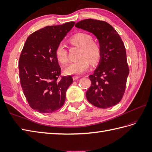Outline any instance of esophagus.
Returning a JSON list of instances; mask_svg holds the SVG:
<instances>
[{
    "label": "esophagus",
    "instance_id": "1",
    "mask_svg": "<svg viewBox=\"0 0 152 152\" xmlns=\"http://www.w3.org/2000/svg\"><path fill=\"white\" fill-rule=\"evenodd\" d=\"M80 76H73V80H77V79H79L80 78Z\"/></svg>",
    "mask_w": 152,
    "mask_h": 152
}]
</instances>
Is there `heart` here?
I'll return each instance as SVG.
<instances>
[{"mask_svg":"<svg viewBox=\"0 0 152 152\" xmlns=\"http://www.w3.org/2000/svg\"><path fill=\"white\" fill-rule=\"evenodd\" d=\"M69 42L72 45L81 48L79 54L80 59L70 64L65 69L67 75H80L85 72L92 64H96L100 61L102 56V49L101 45L93 41L90 34L83 32L77 33L69 38ZM55 55L57 60L61 64L65 65L68 62L67 50L65 45L60 43L56 47Z\"/></svg>","mask_w":152,"mask_h":152,"instance_id":"1","label":"heart"}]
</instances>
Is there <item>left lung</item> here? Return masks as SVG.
Segmentation results:
<instances>
[{
  "label": "left lung",
  "instance_id": "8db88e82",
  "mask_svg": "<svg viewBox=\"0 0 152 152\" xmlns=\"http://www.w3.org/2000/svg\"><path fill=\"white\" fill-rule=\"evenodd\" d=\"M75 26L94 34L102 49L98 67L88 76L92 83L86 92L87 99L96 107H113L123 98L129 74L122 39L113 27L104 21L85 19Z\"/></svg>",
  "mask_w": 152,
  "mask_h": 152
}]
</instances>
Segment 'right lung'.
Wrapping results in <instances>:
<instances>
[{"instance_id":"right-lung-1","label":"right lung","mask_w":152,"mask_h":152,"mask_svg":"<svg viewBox=\"0 0 152 152\" xmlns=\"http://www.w3.org/2000/svg\"><path fill=\"white\" fill-rule=\"evenodd\" d=\"M75 22L49 26L27 38L18 61L23 92L31 108L40 113H52L64 105L71 76H61L55 55L57 45L72 29Z\"/></svg>"}]
</instances>
